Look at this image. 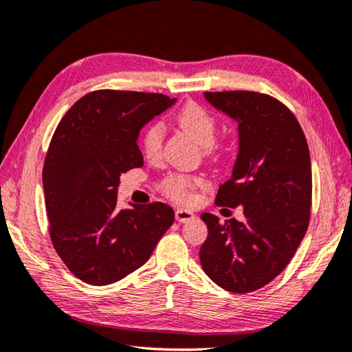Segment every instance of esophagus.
<instances>
[{"instance_id": "obj_1", "label": "esophagus", "mask_w": 352, "mask_h": 352, "mask_svg": "<svg viewBox=\"0 0 352 352\" xmlns=\"http://www.w3.org/2000/svg\"><path fill=\"white\" fill-rule=\"evenodd\" d=\"M195 218V213L188 209H177L175 210V219L178 223H188L190 219Z\"/></svg>"}]
</instances>
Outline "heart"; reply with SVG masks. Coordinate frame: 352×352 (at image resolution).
Returning <instances> with one entry per match:
<instances>
[{"mask_svg":"<svg viewBox=\"0 0 352 352\" xmlns=\"http://www.w3.org/2000/svg\"><path fill=\"white\" fill-rule=\"evenodd\" d=\"M178 125L195 137L199 144H203L208 155H217L219 146L215 142L218 122L209 109L195 102H189L177 114ZM163 135L164 126L162 122L149 123L142 137V148L148 160H160L163 154ZM206 186V180L198 175L170 174L164 177L160 183V190L164 195L180 203H190L194 199L197 189Z\"/></svg>","mask_w":352,"mask_h":352,"instance_id":"b5f03b06","label":"heart"}]
</instances>
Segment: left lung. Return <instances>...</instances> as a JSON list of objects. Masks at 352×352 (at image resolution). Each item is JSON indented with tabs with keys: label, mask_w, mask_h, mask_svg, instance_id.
<instances>
[{
	"label": "left lung",
	"mask_w": 352,
	"mask_h": 352,
	"mask_svg": "<svg viewBox=\"0 0 352 352\" xmlns=\"http://www.w3.org/2000/svg\"><path fill=\"white\" fill-rule=\"evenodd\" d=\"M238 122L239 153L217 204L243 206L244 223L201 213L209 235L199 249L206 274L227 292H256L294 256L311 215V160L292 109L270 94L206 91Z\"/></svg>",
	"instance_id": "1"
}]
</instances>
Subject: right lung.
<instances>
[{
  "label": "right lung",
  "mask_w": 352,
  "mask_h": 352,
  "mask_svg": "<svg viewBox=\"0 0 352 352\" xmlns=\"http://www.w3.org/2000/svg\"><path fill=\"white\" fill-rule=\"evenodd\" d=\"M175 99L158 93L96 89L54 129L43 169L52 244L76 278L108 285L140 268L174 223L164 203L117 208L120 175L140 168L137 137Z\"/></svg>",
  "instance_id": "obj_1"
}]
</instances>
